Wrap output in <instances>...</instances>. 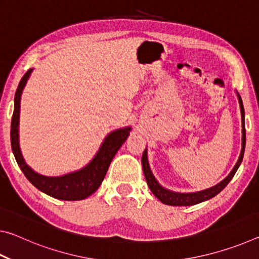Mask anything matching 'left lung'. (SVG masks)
Wrapping results in <instances>:
<instances>
[{
    "label": "left lung",
    "mask_w": 259,
    "mask_h": 259,
    "mask_svg": "<svg viewBox=\"0 0 259 259\" xmlns=\"http://www.w3.org/2000/svg\"><path fill=\"white\" fill-rule=\"evenodd\" d=\"M238 96V100L240 104V111H241V122H242V145H241V152L239 155V159L236 161L233 169L231 170V172L227 175V177L223 179L221 183H218L217 185H214L207 190L199 191V192H193V193H179L174 192L171 190L163 187L160 185V183L156 181V178L153 175L150 163H148V157H147V148L143 153L142 156V164H143V171L145 175L147 185L150 187L153 194H154L157 199H159L162 203L168 204V205H193L203 202L212 199L213 196H216L218 193H221L226 187L227 184L231 182V179L236 172V170L241 164L244 154V147H245V128H244V108L242 104V99H241L239 93H236Z\"/></svg>",
    "instance_id": "1"
}]
</instances>
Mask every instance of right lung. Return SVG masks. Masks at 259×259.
<instances>
[{"label":"right lung","mask_w":259,"mask_h":259,"mask_svg":"<svg viewBox=\"0 0 259 259\" xmlns=\"http://www.w3.org/2000/svg\"><path fill=\"white\" fill-rule=\"evenodd\" d=\"M32 72L33 68L26 72L19 82L18 89H17L15 95V108L11 121V147L17 163H18L26 178L37 190L46 193L49 196L65 201H78L87 199L88 196L94 194L98 190V187L102 185L113 157L115 156L122 144L129 137L131 126L120 128L109 133L105 137L93 160L82 169L58 177L43 176V175L37 174L26 163L19 145L20 99L24 88Z\"/></svg>","instance_id":"right-lung-1"}]
</instances>
